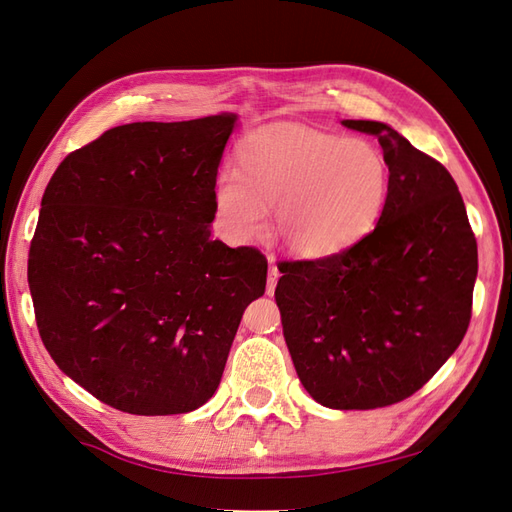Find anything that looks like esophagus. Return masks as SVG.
<instances>
[{"label": "esophagus", "instance_id": "obj_1", "mask_svg": "<svg viewBox=\"0 0 512 512\" xmlns=\"http://www.w3.org/2000/svg\"><path fill=\"white\" fill-rule=\"evenodd\" d=\"M268 261H270V268H268V294H272L274 287H277V281L281 277V272H279L277 261H274L272 255H268Z\"/></svg>", "mask_w": 512, "mask_h": 512}]
</instances>
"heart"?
<instances>
[{"mask_svg": "<svg viewBox=\"0 0 512 512\" xmlns=\"http://www.w3.org/2000/svg\"><path fill=\"white\" fill-rule=\"evenodd\" d=\"M387 192L389 166L374 142L277 123L238 142L233 175L218 177L214 203L240 240L264 231L274 207V231L287 251L326 259L374 229Z\"/></svg>", "mask_w": 512, "mask_h": 512, "instance_id": "b5f03b06", "label": "heart"}]
</instances>
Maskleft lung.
<instances>
[{
    "label": "left lung",
    "mask_w": 512,
    "mask_h": 512,
    "mask_svg": "<svg viewBox=\"0 0 512 512\" xmlns=\"http://www.w3.org/2000/svg\"><path fill=\"white\" fill-rule=\"evenodd\" d=\"M389 192L374 231L326 259L285 261L274 290L309 396L342 411L396 404L463 342L478 274L476 235L443 164L378 121Z\"/></svg>",
    "instance_id": "8db88e82"
}]
</instances>
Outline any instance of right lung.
I'll return each mask as SVG.
<instances>
[{"label":"right lung","instance_id":"add662e5","mask_svg":"<svg viewBox=\"0 0 512 512\" xmlns=\"http://www.w3.org/2000/svg\"><path fill=\"white\" fill-rule=\"evenodd\" d=\"M235 119L112 127L45 188L28 259L38 333L64 374L123 413L203 406L266 292V257L209 229Z\"/></svg>","mask_w":512,"mask_h":512}]
</instances>
